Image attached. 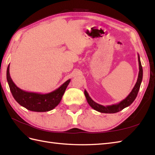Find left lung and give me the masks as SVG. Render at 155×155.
<instances>
[{
  "mask_svg": "<svg viewBox=\"0 0 155 155\" xmlns=\"http://www.w3.org/2000/svg\"><path fill=\"white\" fill-rule=\"evenodd\" d=\"M138 61H139V75H138L137 83L135 85H134V88H133V90L131 91L130 94H128L124 100L120 101V103L104 107L103 105L99 104L97 103L96 102H94L90 97L89 95H88L87 91L86 90H84V95L85 97H86L88 103L89 104L90 106L93 108V109L103 113H115L124 109V108L130 106V105L133 103L137 96L138 93H139L141 82H142V80H143V67H142V65H141L140 57L139 54H138Z\"/></svg>",
  "mask_w": 155,
  "mask_h": 155,
  "instance_id": "obj_1",
  "label": "left lung"
}]
</instances>
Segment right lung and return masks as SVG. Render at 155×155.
Returning <instances> with one entry per match:
<instances>
[{
  "label": "right lung",
  "mask_w": 155,
  "mask_h": 155,
  "mask_svg": "<svg viewBox=\"0 0 155 155\" xmlns=\"http://www.w3.org/2000/svg\"><path fill=\"white\" fill-rule=\"evenodd\" d=\"M10 64L6 71V79L13 97L17 103L27 109L35 112H47L53 109L60 103L66 88L71 82L68 79L60 87L49 93L41 94L23 91L12 81L9 72Z\"/></svg>",
  "instance_id": "right-lung-1"
}]
</instances>
